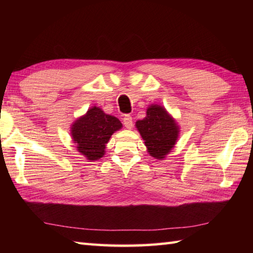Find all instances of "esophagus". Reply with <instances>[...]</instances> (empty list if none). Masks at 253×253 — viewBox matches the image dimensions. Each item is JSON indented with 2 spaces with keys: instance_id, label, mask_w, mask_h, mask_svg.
<instances>
[{
  "instance_id": "1",
  "label": "esophagus",
  "mask_w": 253,
  "mask_h": 253,
  "mask_svg": "<svg viewBox=\"0 0 253 253\" xmlns=\"http://www.w3.org/2000/svg\"><path fill=\"white\" fill-rule=\"evenodd\" d=\"M123 123L127 129H131L132 128V118L130 115H125L123 118Z\"/></svg>"
}]
</instances>
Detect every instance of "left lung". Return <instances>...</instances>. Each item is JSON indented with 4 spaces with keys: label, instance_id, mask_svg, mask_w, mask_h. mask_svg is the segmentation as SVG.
Here are the masks:
<instances>
[{
    "label": "left lung",
    "instance_id": "1",
    "mask_svg": "<svg viewBox=\"0 0 253 253\" xmlns=\"http://www.w3.org/2000/svg\"><path fill=\"white\" fill-rule=\"evenodd\" d=\"M136 128L145 140L149 155L163 160L176 144L179 127L175 119L160 105H151L146 117L136 122Z\"/></svg>",
    "mask_w": 253,
    "mask_h": 253
}]
</instances>
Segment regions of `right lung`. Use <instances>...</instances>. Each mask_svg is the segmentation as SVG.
<instances>
[{
    "label": "right lung",
    "instance_id": "obj_1",
    "mask_svg": "<svg viewBox=\"0 0 253 253\" xmlns=\"http://www.w3.org/2000/svg\"><path fill=\"white\" fill-rule=\"evenodd\" d=\"M122 127L118 118L107 115L99 107L93 106L72 124L70 134L78 152L92 162L105 155L106 144L111 135Z\"/></svg>",
    "mask_w": 253,
    "mask_h": 253
}]
</instances>
